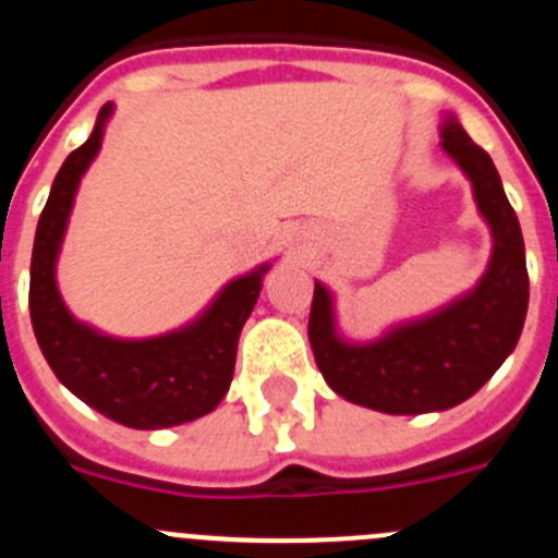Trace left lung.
<instances>
[{
  "instance_id": "8db88e82",
  "label": "left lung",
  "mask_w": 558,
  "mask_h": 558,
  "mask_svg": "<svg viewBox=\"0 0 558 558\" xmlns=\"http://www.w3.org/2000/svg\"><path fill=\"white\" fill-rule=\"evenodd\" d=\"M441 147L472 180L480 213L494 231V256L477 289L365 345L335 335L329 291L322 283L313 289L307 338L324 381L351 403L384 414L445 411L472 398L515 349L526 318L523 234L499 171L452 117L441 130Z\"/></svg>"
}]
</instances>
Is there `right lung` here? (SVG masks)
Masks as SVG:
<instances>
[{
    "label": "right lung",
    "mask_w": 558,
    "mask_h": 558,
    "mask_svg": "<svg viewBox=\"0 0 558 558\" xmlns=\"http://www.w3.org/2000/svg\"><path fill=\"white\" fill-rule=\"evenodd\" d=\"M111 102L95 130L68 155L51 185L32 247L29 316L43 356L59 381L102 416L135 430L193 423L229 392L236 343L262 291L267 267L236 278L207 313L180 332L149 340H117L75 322L53 280L59 245L81 174L100 149Z\"/></svg>",
    "instance_id": "right-lung-1"
}]
</instances>
